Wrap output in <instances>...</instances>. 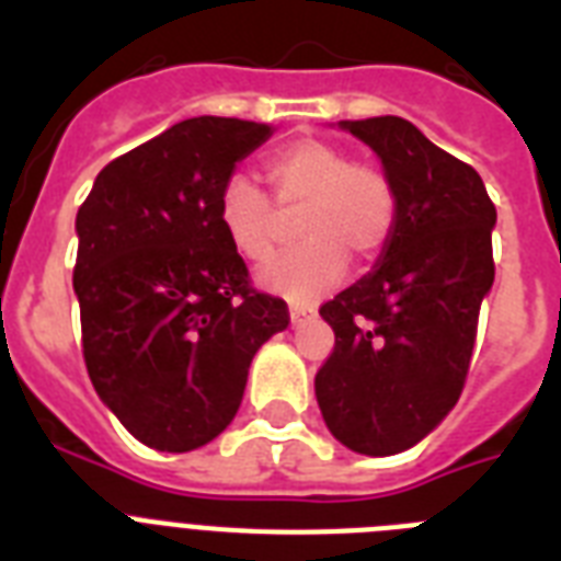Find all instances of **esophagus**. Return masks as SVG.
<instances>
[{"label":"esophagus","instance_id":"obj_1","mask_svg":"<svg viewBox=\"0 0 561 561\" xmlns=\"http://www.w3.org/2000/svg\"><path fill=\"white\" fill-rule=\"evenodd\" d=\"M288 314H290V323L299 325V323H302V320H306V317L314 314V308H311V306H297V302H290Z\"/></svg>","mask_w":561,"mask_h":561}]
</instances>
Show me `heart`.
<instances>
[{"mask_svg": "<svg viewBox=\"0 0 561 561\" xmlns=\"http://www.w3.org/2000/svg\"><path fill=\"white\" fill-rule=\"evenodd\" d=\"M271 197L247 174H232L218 197V224L229 247L244 262H264L279 241L285 218H297L302 244L276 255L259 271V285L294 302H311L332 290L352 259L381 253L396 227V192L373 165L352 162L343 148L323 139H302L267 162Z\"/></svg>", "mask_w": 561, "mask_h": 561, "instance_id": "obj_1", "label": "heart"}]
</instances>
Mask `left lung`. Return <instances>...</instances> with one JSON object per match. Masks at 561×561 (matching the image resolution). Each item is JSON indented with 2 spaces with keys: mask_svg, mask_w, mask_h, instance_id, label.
Instances as JSON below:
<instances>
[{
  "mask_svg": "<svg viewBox=\"0 0 561 561\" xmlns=\"http://www.w3.org/2000/svg\"><path fill=\"white\" fill-rule=\"evenodd\" d=\"M369 145L396 192V227L367 276L320 308L334 352L314 378L337 443L387 457L457 404L480 302L492 290L497 211L471 165L399 116L337 122Z\"/></svg>",
  "mask_w": 561,
  "mask_h": 561,
  "instance_id": "8db88e82",
  "label": "left lung"
}]
</instances>
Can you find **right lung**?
Instances as JSON below:
<instances>
[{"label":"right lung","mask_w":561,"mask_h":561,"mask_svg":"<svg viewBox=\"0 0 561 561\" xmlns=\"http://www.w3.org/2000/svg\"><path fill=\"white\" fill-rule=\"evenodd\" d=\"M271 125L197 116L101 169L75 218V297L99 399L148 448L211 443L253 355L290 323L218 224L220 188Z\"/></svg>","instance_id":"add662e5"}]
</instances>
